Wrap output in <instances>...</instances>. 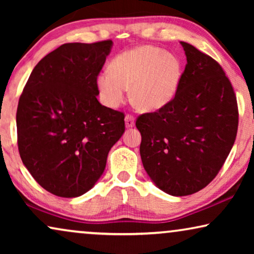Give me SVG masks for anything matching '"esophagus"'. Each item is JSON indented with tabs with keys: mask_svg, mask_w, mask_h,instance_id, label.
<instances>
[{
	"mask_svg": "<svg viewBox=\"0 0 254 254\" xmlns=\"http://www.w3.org/2000/svg\"><path fill=\"white\" fill-rule=\"evenodd\" d=\"M125 124H126V127L127 128H131L135 126V118L133 116H126V118H125Z\"/></svg>",
	"mask_w": 254,
	"mask_h": 254,
	"instance_id": "1",
	"label": "esophagus"
}]
</instances>
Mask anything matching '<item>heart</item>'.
Returning <instances> with one entry per match:
<instances>
[{"label":"heart","instance_id":"obj_1","mask_svg":"<svg viewBox=\"0 0 254 254\" xmlns=\"http://www.w3.org/2000/svg\"><path fill=\"white\" fill-rule=\"evenodd\" d=\"M182 76V62L177 55L143 45L117 55L110 70L97 75L96 84L106 106L119 107L130 89L134 106L142 112H154L172 102Z\"/></svg>","mask_w":254,"mask_h":254}]
</instances>
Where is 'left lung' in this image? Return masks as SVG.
Masks as SVG:
<instances>
[{"label": "left lung", "instance_id": "left-lung-1", "mask_svg": "<svg viewBox=\"0 0 254 254\" xmlns=\"http://www.w3.org/2000/svg\"><path fill=\"white\" fill-rule=\"evenodd\" d=\"M186 67L178 92L163 109L137 118L145 172L163 192H199L223 166L238 128L234 89L214 59L180 41Z\"/></svg>", "mask_w": 254, "mask_h": 254}]
</instances>
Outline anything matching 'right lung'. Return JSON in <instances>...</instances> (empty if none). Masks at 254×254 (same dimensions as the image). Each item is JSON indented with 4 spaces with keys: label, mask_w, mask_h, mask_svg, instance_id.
Masks as SVG:
<instances>
[{
    "label": "right lung",
    "mask_w": 254,
    "mask_h": 254,
    "mask_svg": "<svg viewBox=\"0 0 254 254\" xmlns=\"http://www.w3.org/2000/svg\"><path fill=\"white\" fill-rule=\"evenodd\" d=\"M112 46V40L61 45L38 62L19 98L20 158L54 195L76 197L91 190L125 131L124 113L97 99V75Z\"/></svg>",
    "instance_id": "obj_1"
}]
</instances>
